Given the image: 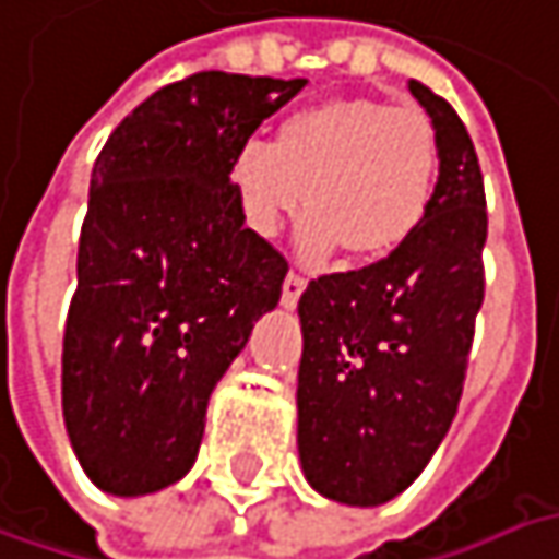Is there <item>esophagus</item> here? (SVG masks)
Returning <instances> with one entry per match:
<instances>
[{"instance_id":"1","label":"esophagus","mask_w":559,"mask_h":559,"mask_svg":"<svg viewBox=\"0 0 559 559\" xmlns=\"http://www.w3.org/2000/svg\"><path fill=\"white\" fill-rule=\"evenodd\" d=\"M304 287H307V278H304V275H297V272H287L284 287H281V304H284V307H294V304L300 300Z\"/></svg>"}]
</instances>
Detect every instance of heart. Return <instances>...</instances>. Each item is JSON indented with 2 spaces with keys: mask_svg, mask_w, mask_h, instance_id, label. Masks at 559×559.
Here are the masks:
<instances>
[{
  "mask_svg": "<svg viewBox=\"0 0 559 559\" xmlns=\"http://www.w3.org/2000/svg\"><path fill=\"white\" fill-rule=\"evenodd\" d=\"M440 135L420 107L350 97L284 116L269 142H247L230 160V186L247 224L272 237L310 209L307 249L335 243L347 259L405 247L433 205Z\"/></svg>",
  "mask_w": 559,
  "mask_h": 559,
  "instance_id": "1",
  "label": "heart"
}]
</instances>
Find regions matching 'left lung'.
<instances>
[{
	"label": "left lung",
	"instance_id": "left-lung-1",
	"mask_svg": "<svg viewBox=\"0 0 559 559\" xmlns=\"http://www.w3.org/2000/svg\"><path fill=\"white\" fill-rule=\"evenodd\" d=\"M440 135L433 205L405 247L300 297L297 445L329 500L379 507L427 468L459 411L484 304L487 199L472 135L427 84L408 82Z\"/></svg>",
	"mask_w": 559,
	"mask_h": 559
}]
</instances>
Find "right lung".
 I'll return each instance as SVG.
<instances>
[{
  "label": "right lung",
  "mask_w": 559,
  "mask_h": 559,
  "mask_svg": "<svg viewBox=\"0 0 559 559\" xmlns=\"http://www.w3.org/2000/svg\"><path fill=\"white\" fill-rule=\"evenodd\" d=\"M304 84L195 72L139 104L94 160L62 417L107 493H154L192 468L212 389L278 307L287 259L243 227L230 160Z\"/></svg>",
  "instance_id": "add662e5"
}]
</instances>
